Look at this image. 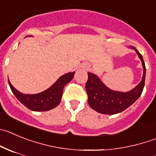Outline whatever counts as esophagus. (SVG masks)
Wrapping results in <instances>:
<instances>
[{
    "instance_id": "esophagus-1",
    "label": "esophagus",
    "mask_w": 156,
    "mask_h": 156,
    "mask_svg": "<svg viewBox=\"0 0 156 156\" xmlns=\"http://www.w3.org/2000/svg\"><path fill=\"white\" fill-rule=\"evenodd\" d=\"M80 68L83 70H88L90 69V65L88 63H83L81 64Z\"/></svg>"
}]
</instances>
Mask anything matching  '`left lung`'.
Segmentation results:
<instances>
[{
    "label": "left lung",
    "mask_w": 156,
    "mask_h": 156,
    "mask_svg": "<svg viewBox=\"0 0 156 156\" xmlns=\"http://www.w3.org/2000/svg\"><path fill=\"white\" fill-rule=\"evenodd\" d=\"M134 49L141 61L143 68V76L141 82L130 91L121 92L113 90L108 87L99 77L92 73H88V80L86 83V90L88 95V104L93 110L104 114H115L122 112L131 104H133L141 96L145 80V62L142 55L133 46Z\"/></svg>",
    "instance_id": "1"
}]
</instances>
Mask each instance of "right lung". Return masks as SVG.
I'll use <instances>...</instances> for the list:
<instances>
[{"instance_id":"obj_1","label":"right lung","mask_w":156,"mask_h":156,"mask_svg":"<svg viewBox=\"0 0 156 156\" xmlns=\"http://www.w3.org/2000/svg\"><path fill=\"white\" fill-rule=\"evenodd\" d=\"M73 73L61 76L49 88L35 94H25L15 89L8 80L11 91L17 99L26 108L33 111H47L57 107L62 99L63 88L73 79Z\"/></svg>"}]
</instances>
